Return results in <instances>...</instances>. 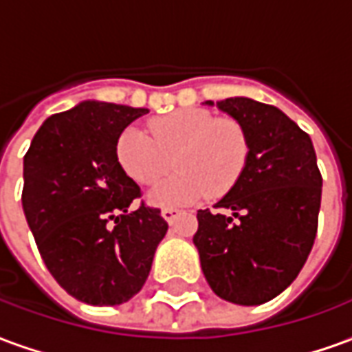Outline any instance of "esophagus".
<instances>
[{
	"label": "esophagus",
	"mask_w": 352,
	"mask_h": 352,
	"mask_svg": "<svg viewBox=\"0 0 352 352\" xmlns=\"http://www.w3.org/2000/svg\"><path fill=\"white\" fill-rule=\"evenodd\" d=\"M179 214H181V211H179V209H173V207H164V209H162V217H164L169 224H173Z\"/></svg>",
	"instance_id": "obj_1"
}]
</instances>
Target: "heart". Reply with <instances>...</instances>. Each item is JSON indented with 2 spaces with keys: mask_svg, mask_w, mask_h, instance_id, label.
Listing matches in <instances>:
<instances>
[{
  "mask_svg": "<svg viewBox=\"0 0 352 352\" xmlns=\"http://www.w3.org/2000/svg\"><path fill=\"white\" fill-rule=\"evenodd\" d=\"M124 128L116 139V160L139 184H153L168 173L173 156L175 175L148 192L154 206H186L206 194L230 192L249 160V139L241 124L217 118L204 109H179L148 122Z\"/></svg>",
  "mask_w": 352,
  "mask_h": 352,
  "instance_id": "obj_1",
  "label": "heart"
}]
</instances>
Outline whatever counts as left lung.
I'll return each instance as SVG.
<instances>
[{"label": "left lung", "instance_id": "obj_1", "mask_svg": "<svg viewBox=\"0 0 352 352\" xmlns=\"http://www.w3.org/2000/svg\"><path fill=\"white\" fill-rule=\"evenodd\" d=\"M217 107L241 124L249 160L236 186L214 206L226 213L198 211L194 245L214 294L237 305H260L279 296L309 256L322 177L311 138L283 111L251 98H228Z\"/></svg>", "mask_w": 352, "mask_h": 352}]
</instances>
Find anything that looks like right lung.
<instances>
[{
    "instance_id": "right-lung-1",
    "label": "right lung",
    "mask_w": 352,
    "mask_h": 352,
    "mask_svg": "<svg viewBox=\"0 0 352 352\" xmlns=\"http://www.w3.org/2000/svg\"><path fill=\"white\" fill-rule=\"evenodd\" d=\"M148 109L82 101L49 116L24 156L22 207L45 265L67 294L120 305L145 285L166 232L160 209L116 160V139Z\"/></svg>"
}]
</instances>
